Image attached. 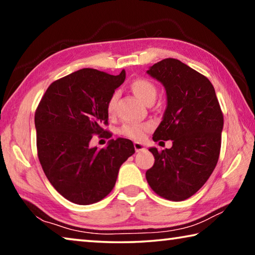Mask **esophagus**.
<instances>
[{
  "mask_svg": "<svg viewBox=\"0 0 255 255\" xmlns=\"http://www.w3.org/2000/svg\"><path fill=\"white\" fill-rule=\"evenodd\" d=\"M133 147H135L136 152H143V150H145V146L141 143H133Z\"/></svg>",
  "mask_w": 255,
  "mask_h": 255,
  "instance_id": "1",
  "label": "esophagus"
}]
</instances>
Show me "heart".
<instances>
[{
	"instance_id": "b5f03b06",
	"label": "heart",
	"mask_w": 255,
	"mask_h": 255,
	"mask_svg": "<svg viewBox=\"0 0 255 255\" xmlns=\"http://www.w3.org/2000/svg\"><path fill=\"white\" fill-rule=\"evenodd\" d=\"M130 89L137 98L148 105L149 102H154L157 96V89L152 82L146 79H136L131 81ZM118 92H114L108 99L107 102V114L114 116L117 108ZM152 129V125L149 123H131L126 124L119 129V133L124 137L129 138L132 140H140L145 136V133Z\"/></svg>"
}]
</instances>
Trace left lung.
Wrapping results in <instances>:
<instances>
[{
    "instance_id": "1",
    "label": "left lung",
    "mask_w": 255,
    "mask_h": 255,
    "mask_svg": "<svg viewBox=\"0 0 255 255\" xmlns=\"http://www.w3.org/2000/svg\"><path fill=\"white\" fill-rule=\"evenodd\" d=\"M166 90L167 107L153 140L173 141L158 152L146 171L153 191L164 199L182 201L213 173L222 145L224 116L210 81L179 59L165 58L147 71Z\"/></svg>"
}]
</instances>
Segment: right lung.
<instances>
[{
  "label": "right lung",
  "mask_w": 255,
  "mask_h": 255,
  "mask_svg": "<svg viewBox=\"0 0 255 255\" xmlns=\"http://www.w3.org/2000/svg\"><path fill=\"white\" fill-rule=\"evenodd\" d=\"M126 73L110 75L83 68L51 83L34 114L37 153L47 179L65 199L77 205L102 200L114 189L122 164L135 153L131 140L111 139L90 147L92 136L110 138L107 102Z\"/></svg>",
  "instance_id": "obj_1"
}]
</instances>
